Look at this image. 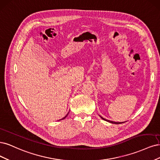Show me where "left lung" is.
Listing matches in <instances>:
<instances>
[{
  "instance_id": "obj_1",
  "label": "left lung",
  "mask_w": 160,
  "mask_h": 160,
  "mask_svg": "<svg viewBox=\"0 0 160 160\" xmlns=\"http://www.w3.org/2000/svg\"><path fill=\"white\" fill-rule=\"evenodd\" d=\"M99 116H100V115H99ZM100 117L102 118V120H105V121H107V122H110V123H116V124H118V123H123V122H113V121L108 120H106V119H105V118H102L101 116H100Z\"/></svg>"
}]
</instances>
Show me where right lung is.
Wrapping results in <instances>:
<instances>
[{
    "mask_svg": "<svg viewBox=\"0 0 160 160\" xmlns=\"http://www.w3.org/2000/svg\"><path fill=\"white\" fill-rule=\"evenodd\" d=\"M68 113H69V112H68ZM68 114H66V116H65V117H64V118H62V119H61V120H63V119H64V118H66V116H68Z\"/></svg>",
    "mask_w": 160,
    "mask_h": 160,
    "instance_id": "right-lung-1",
    "label": "right lung"
}]
</instances>
